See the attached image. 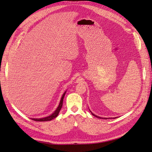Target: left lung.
Wrapping results in <instances>:
<instances>
[{
  "label": "left lung",
  "instance_id": "obj_1",
  "mask_svg": "<svg viewBox=\"0 0 152 152\" xmlns=\"http://www.w3.org/2000/svg\"><path fill=\"white\" fill-rule=\"evenodd\" d=\"M89 111H90V112L91 113V114H92V115H93V116H94V117H97V118H103V119H107V118H104V117H103V118L102 117H102H99V116H97V115H94V113H92V112H91V110H89ZM115 118H117V117H115Z\"/></svg>",
  "mask_w": 152,
  "mask_h": 152
}]
</instances>
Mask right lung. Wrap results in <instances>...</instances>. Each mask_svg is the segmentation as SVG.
Returning <instances> with one entry per match:
<instances>
[{
  "label": "right lung",
  "mask_w": 152,
  "mask_h": 152,
  "mask_svg": "<svg viewBox=\"0 0 152 152\" xmlns=\"http://www.w3.org/2000/svg\"><path fill=\"white\" fill-rule=\"evenodd\" d=\"M66 91L65 92V93H63V94L61 96V98L60 100V102H59V104L58 105V107H57V108L56 109V110L51 114L50 115L48 116V117H45L44 118H31V120H34L35 121H40V122H44V121H51L53 119H54V118H56L60 112V110L62 108V106H63V99L64 97H65V95L66 94Z\"/></svg>",
  "instance_id": "obj_1"
}]
</instances>
